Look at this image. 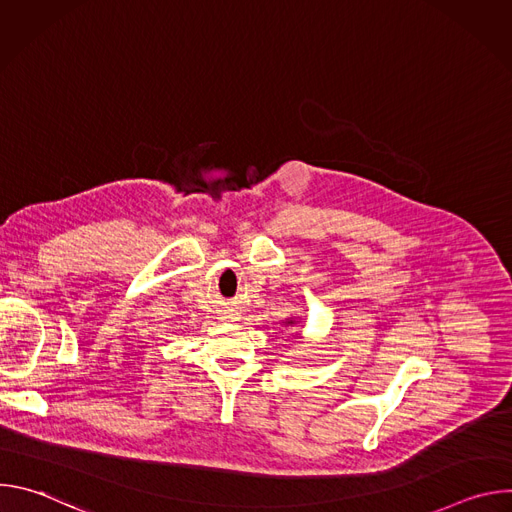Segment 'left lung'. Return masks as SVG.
I'll list each match as a JSON object with an SVG mask.
<instances>
[{
    "label": "left lung",
    "instance_id": "left-lung-1",
    "mask_svg": "<svg viewBox=\"0 0 512 512\" xmlns=\"http://www.w3.org/2000/svg\"><path fill=\"white\" fill-rule=\"evenodd\" d=\"M283 324H285V326H294V324H298V322H296L294 318H287Z\"/></svg>",
    "mask_w": 512,
    "mask_h": 512
}]
</instances>
